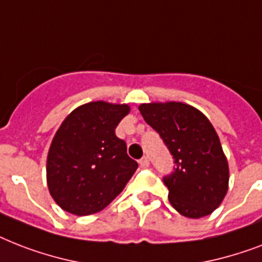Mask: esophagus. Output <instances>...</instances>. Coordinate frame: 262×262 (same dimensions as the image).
Masks as SVG:
<instances>
[{"label": "esophagus", "mask_w": 262, "mask_h": 262, "mask_svg": "<svg viewBox=\"0 0 262 262\" xmlns=\"http://www.w3.org/2000/svg\"><path fill=\"white\" fill-rule=\"evenodd\" d=\"M139 165H141L142 167H146V166H148V158L146 156L144 157H142L141 160H139Z\"/></svg>", "instance_id": "obj_1"}]
</instances>
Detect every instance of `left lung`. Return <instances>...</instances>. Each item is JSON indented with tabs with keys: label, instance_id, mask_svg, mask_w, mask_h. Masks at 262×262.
Wrapping results in <instances>:
<instances>
[{
	"label": "left lung",
	"instance_id": "left-lung-1",
	"mask_svg": "<svg viewBox=\"0 0 262 262\" xmlns=\"http://www.w3.org/2000/svg\"><path fill=\"white\" fill-rule=\"evenodd\" d=\"M139 111L174 160L173 171L162 179L173 208L193 219L210 215L229 185V165L210 120L183 102L142 104Z\"/></svg>",
	"mask_w": 262,
	"mask_h": 262
}]
</instances>
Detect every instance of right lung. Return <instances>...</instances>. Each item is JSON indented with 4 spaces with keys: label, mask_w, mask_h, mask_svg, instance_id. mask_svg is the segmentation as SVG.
Instances as JSON below:
<instances>
[{
    "label": "right lung",
    "mask_w": 262,
    "mask_h": 262,
    "mask_svg": "<svg viewBox=\"0 0 262 262\" xmlns=\"http://www.w3.org/2000/svg\"><path fill=\"white\" fill-rule=\"evenodd\" d=\"M128 105L95 101L64 119L47 158L50 193L62 210L85 216L104 210L138 169L115 128Z\"/></svg>",
    "instance_id": "right-lung-1"
}]
</instances>
